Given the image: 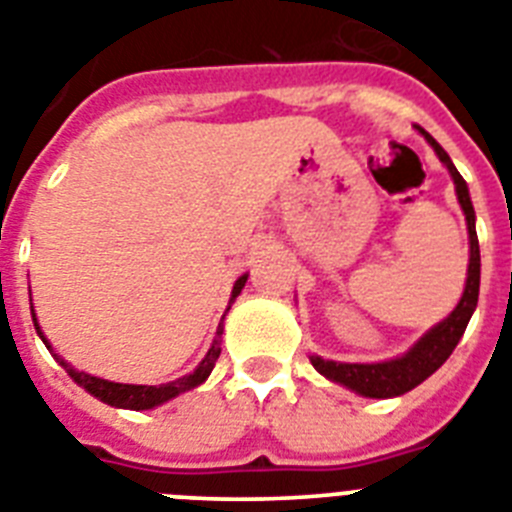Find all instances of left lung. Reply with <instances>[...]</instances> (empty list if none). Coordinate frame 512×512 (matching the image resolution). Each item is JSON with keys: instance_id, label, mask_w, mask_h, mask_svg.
I'll return each mask as SVG.
<instances>
[{"instance_id": "obj_1", "label": "left lung", "mask_w": 512, "mask_h": 512, "mask_svg": "<svg viewBox=\"0 0 512 512\" xmlns=\"http://www.w3.org/2000/svg\"><path fill=\"white\" fill-rule=\"evenodd\" d=\"M428 143L433 146V151L438 153L446 169L451 171L456 184V197H459V205L467 215V228H469V274H467V287H464V295L461 302L456 305V310L451 312L449 318L438 323L436 328L428 330L408 354L400 356V359L382 361V364H338V361H325L320 356H310L312 366L318 369L320 374H325L328 379L338 384H346L348 390L359 392L364 397H395L405 395L413 387H418L420 382L431 377L443 361L449 359L451 351L456 348L459 338L464 336L467 330L469 318H472L474 307H477L479 297V241L477 230H474V207L469 200V189L464 176L456 171V166L451 164L449 153L438 146L431 135L425 133Z\"/></svg>"}]
</instances>
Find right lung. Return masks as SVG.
<instances>
[{
  "label": "right lung",
  "instance_id": "add662e5",
  "mask_svg": "<svg viewBox=\"0 0 512 512\" xmlns=\"http://www.w3.org/2000/svg\"><path fill=\"white\" fill-rule=\"evenodd\" d=\"M246 279L248 277H241L238 282H235L233 297H230V300H235V297L241 295V289H243V284H246ZM35 330H38L40 338H43V330H40L38 320H35ZM217 336H223V323H220V328H217ZM43 343L51 348V343L45 341V338H43ZM51 354H53V348H51ZM53 356H56L58 364H61L66 372H69V377L74 379L76 384H81V387H84L89 395L97 397V400L107 402V405H115V408L148 410V408H156V405H161V402L171 400V397L182 395V392L192 390V387H197V384L205 382V379L210 377L217 356H220V343H217V341L212 343V348L207 351V356L202 359V364L197 366L192 374H187V377L176 379V382H169V384H117V382H107V379L92 377V374L76 372L69 361H63L58 354H53Z\"/></svg>",
  "mask_w": 512,
  "mask_h": 512
}]
</instances>
